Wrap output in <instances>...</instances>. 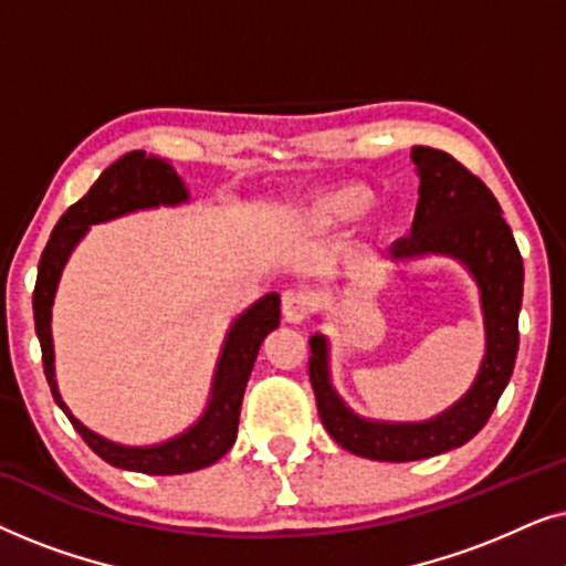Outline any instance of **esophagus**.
<instances>
[{
	"instance_id": "34e87169",
	"label": "esophagus",
	"mask_w": 566,
	"mask_h": 566,
	"mask_svg": "<svg viewBox=\"0 0 566 566\" xmlns=\"http://www.w3.org/2000/svg\"><path fill=\"white\" fill-rule=\"evenodd\" d=\"M312 298L306 293H285L283 296V319L289 324H301L312 316Z\"/></svg>"
}]
</instances>
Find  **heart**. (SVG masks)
<instances>
[{
    "mask_svg": "<svg viewBox=\"0 0 566 566\" xmlns=\"http://www.w3.org/2000/svg\"><path fill=\"white\" fill-rule=\"evenodd\" d=\"M374 206V190L360 182H337L312 196L298 211V227L306 234H329L345 223L358 221Z\"/></svg>",
    "mask_w": 566,
    "mask_h": 566,
    "instance_id": "b5f03b06",
    "label": "heart"
}]
</instances>
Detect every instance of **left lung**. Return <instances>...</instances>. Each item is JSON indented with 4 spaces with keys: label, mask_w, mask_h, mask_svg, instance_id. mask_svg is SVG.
<instances>
[{
    "label": "left lung",
    "mask_w": 566,
    "mask_h": 566,
    "mask_svg": "<svg viewBox=\"0 0 566 566\" xmlns=\"http://www.w3.org/2000/svg\"><path fill=\"white\" fill-rule=\"evenodd\" d=\"M420 200L412 234L391 247V260L443 254L474 277L484 314V358L469 391L443 412L420 422H386L355 415L329 374V339H308V378L324 428L345 451L370 461H420L469 443L484 428L513 376L517 314L523 301V258L502 219L497 198L451 154L415 146Z\"/></svg>",
    "instance_id": "obj_1"
}]
</instances>
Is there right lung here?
I'll use <instances>...</instances> for the list:
<instances>
[{
  "label": "right lung",
  "instance_id": "add662e5",
  "mask_svg": "<svg viewBox=\"0 0 566 566\" xmlns=\"http://www.w3.org/2000/svg\"><path fill=\"white\" fill-rule=\"evenodd\" d=\"M190 200L182 177L167 159L151 157L146 151H128L118 161H113L97 182L92 185L87 196L69 208L51 231L49 244L38 262V281L33 291V316L35 335L41 339L43 370L49 378L51 394L56 405L64 409L69 422L80 432L92 451L111 467L138 471V474H188L211 467L223 453L234 446L239 428V409H242L244 386L258 360L260 345L277 324H281V296L265 293L254 301L250 308L231 322L227 339L221 345L219 363H216L211 394L203 415L182 430L180 436L161 440L154 446H123L107 440L82 424L61 399L56 384V368H53V337H51V308L56 298V289L64 273V265L72 258L74 247L82 242L90 227L105 223L120 216L149 211L159 206H182Z\"/></svg>",
  "mask_w": 566,
  "mask_h": 566
}]
</instances>
